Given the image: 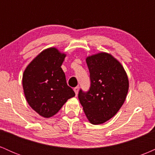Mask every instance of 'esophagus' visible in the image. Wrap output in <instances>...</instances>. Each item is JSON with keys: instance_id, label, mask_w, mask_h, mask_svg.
Here are the masks:
<instances>
[{"instance_id": "esophagus-1", "label": "esophagus", "mask_w": 155, "mask_h": 155, "mask_svg": "<svg viewBox=\"0 0 155 155\" xmlns=\"http://www.w3.org/2000/svg\"><path fill=\"white\" fill-rule=\"evenodd\" d=\"M74 92H75L76 95H78V92H79V87H78V86L76 87H74Z\"/></svg>"}]
</instances>
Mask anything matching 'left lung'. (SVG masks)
Here are the masks:
<instances>
[{
	"mask_svg": "<svg viewBox=\"0 0 155 155\" xmlns=\"http://www.w3.org/2000/svg\"><path fill=\"white\" fill-rule=\"evenodd\" d=\"M86 62L90 87L87 92L81 89L78 97L90 123L103 124L123 105L128 92V78L122 65L107 53L92 55Z\"/></svg>",
	"mask_w": 155,
	"mask_h": 155,
	"instance_id": "1",
	"label": "left lung"
}]
</instances>
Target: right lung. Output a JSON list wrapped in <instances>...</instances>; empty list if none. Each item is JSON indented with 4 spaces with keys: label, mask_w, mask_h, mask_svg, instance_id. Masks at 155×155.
Listing matches in <instances>:
<instances>
[{
    "label": "right lung",
    "mask_w": 155,
    "mask_h": 155,
    "mask_svg": "<svg viewBox=\"0 0 155 155\" xmlns=\"http://www.w3.org/2000/svg\"><path fill=\"white\" fill-rule=\"evenodd\" d=\"M65 58L56 48H49L41 51L23 74V90L28 104L46 118L54 116L75 96L61 68Z\"/></svg>",
    "instance_id": "1"
}]
</instances>
